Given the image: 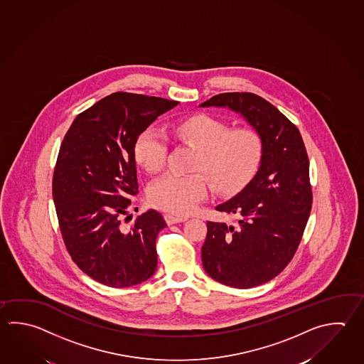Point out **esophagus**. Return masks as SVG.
<instances>
[{"instance_id": "obj_1", "label": "esophagus", "mask_w": 364, "mask_h": 364, "mask_svg": "<svg viewBox=\"0 0 364 364\" xmlns=\"http://www.w3.org/2000/svg\"><path fill=\"white\" fill-rule=\"evenodd\" d=\"M165 219L166 223H167L168 225H172V224H178V223H184L186 218L176 216V215H172V213H166Z\"/></svg>"}]
</instances>
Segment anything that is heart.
<instances>
[{"label":"heart","instance_id":"b5f03b06","mask_svg":"<svg viewBox=\"0 0 364 364\" xmlns=\"http://www.w3.org/2000/svg\"><path fill=\"white\" fill-rule=\"evenodd\" d=\"M173 139L198 149L192 171L205 173L180 176L167 173L151 183L148 198L154 207L183 216L191 213L211 191V181L220 193H233L252 178L260 162L262 143L251 129L229 131L227 124L207 114L178 121L170 127ZM167 140L149 127L136 139L134 153L137 164L148 172L164 168ZM210 181L208 182V180Z\"/></svg>","mask_w":364,"mask_h":364}]
</instances>
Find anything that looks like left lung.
I'll use <instances>...</instances> for the list:
<instances>
[{"label": "left lung", "instance_id": "obj_1", "mask_svg": "<svg viewBox=\"0 0 364 364\" xmlns=\"http://www.w3.org/2000/svg\"><path fill=\"white\" fill-rule=\"evenodd\" d=\"M200 108H229L243 117L262 143L260 165L233 198L216 206L238 223L207 221L202 262L215 281L251 288L287 267L311 210L309 158L301 134L273 104L251 92L215 95Z\"/></svg>", "mask_w": 364, "mask_h": 364}]
</instances>
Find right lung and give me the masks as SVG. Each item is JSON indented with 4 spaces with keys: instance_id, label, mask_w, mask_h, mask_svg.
I'll use <instances>...</instances> for the list:
<instances>
[{
    "instance_id": "1",
    "label": "right lung",
    "mask_w": 364,
    "mask_h": 364,
    "mask_svg": "<svg viewBox=\"0 0 364 364\" xmlns=\"http://www.w3.org/2000/svg\"><path fill=\"white\" fill-rule=\"evenodd\" d=\"M178 104L114 92L78 114L64 136L53 178L59 227L77 267L102 284L130 287L157 269L164 216L151 208L130 229L121 219L137 193V136Z\"/></svg>"
}]
</instances>
